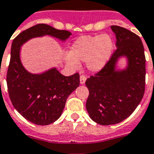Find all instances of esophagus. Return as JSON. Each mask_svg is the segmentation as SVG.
<instances>
[{
  "label": "esophagus",
  "mask_w": 154,
  "mask_h": 154,
  "mask_svg": "<svg viewBox=\"0 0 154 154\" xmlns=\"http://www.w3.org/2000/svg\"><path fill=\"white\" fill-rule=\"evenodd\" d=\"M80 83L81 84H84L85 83V81L86 79H87V78H86L85 75H80Z\"/></svg>",
  "instance_id": "obj_1"
}]
</instances>
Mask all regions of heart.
Wrapping results in <instances>:
<instances>
[{"label": "heart", "mask_w": 154, "mask_h": 154, "mask_svg": "<svg viewBox=\"0 0 154 154\" xmlns=\"http://www.w3.org/2000/svg\"><path fill=\"white\" fill-rule=\"evenodd\" d=\"M113 48V40L108 35L82 36L71 46L70 54L66 56V62L74 68L79 67V61L87 62L89 70L98 71L108 63Z\"/></svg>", "instance_id": "1"}]
</instances>
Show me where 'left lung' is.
Wrapping results in <instances>:
<instances>
[{"instance_id":"8db88e82","label":"left lung","mask_w":154,"mask_h":154,"mask_svg":"<svg viewBox=\"0 0 154 154\" xmlns=\"http://www.w3.org/2000/svg\"><path fill=\"white\" fill-rule=\"evenodd\" d=\"M116 38V50L105 66L86 80L89 96L86 108L99 125L121 122L134 112L142 100L145 87V56L140 37L127 29L112 26ZM125 56L128 66L115 70L118 58Z\"/></svg>"}]
</instances>
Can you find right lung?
<instances>
[{
  "label": "right lung",
  "mask_w": 154,
  "mask_h": 154,
  "mask_svg": "<svg viewBox=\"0 0 154 154\" xmlns=\"http://www.w3.org/2000/svg\"><path fill=\"white\" fill-rule=\"evenodd\" d=\"M44 35L65 41L71 33L46 24H38L20 33L12 43L6 76L8 92L14 107L24 118L38 125H47L58 120L67 97L79 86L78 73L64 76L52 68L38 75L24 68L20 59L21 46L29 39Z\"/></svg>",
  "instance_id": "add662e5"
}]
</instances>
